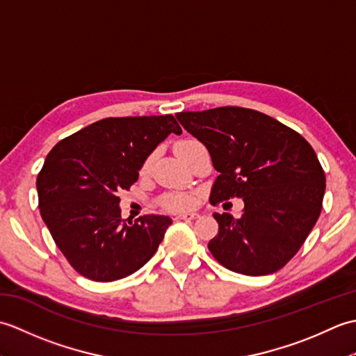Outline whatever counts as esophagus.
I'll return each mask as SVG.
<instances>
[{"label": "esophagus", "instance_id": "34e87169", "mask_svg": "<svg viewBox=\"0 0 356 356\" xmlns=\"http://www.w3.org/2000/svg\"><path fill=\"white\" fill-rule=\"evenodd\" d=\"M179 220H195V218H199L197 213H182V214H177Z\"/></svg>", "mask_w": 356, "mask_h": 356}]
</instances>
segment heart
I'll return each mask as SVG.
<instances>
[{
    "label": "heart",
    "instance_id": "b5f03b06",
    "mask_svg": "<svg viewBox=\"0 0 356 356\" xmlns=\"http://www.w3.org/2000/svg\"><path fill=\"white\" fill-rule=\"evenodd\" d=\"M194 142L195 140H182V142H179L177 145H176V154L180 153V151H184L186 147H190L191 143H194ZM149 162H151V159H148V161L143 163V170L148 168ZM191 202H193V197H191V195H188V194H170V195H166V197L162 200L163 207L168 208V209H182V208L190 207Z\"/></svg>",
    "mask_w": 356,
    "mask_h": 356
}]
</instances>
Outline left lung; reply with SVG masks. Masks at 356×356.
I'll list each match as a JSON object with an SVG mask.
<instances>
[{
	"instance_id": "1",
	"label": "left lung",
	"mask_w": 356,
	"mask_h": 356,
	"mask_svg": "<svg viewBox=\"0 0 356 356\" xmlns=\"http://www.w3.org/2000/svg\"><path fill=\"white\" fill-rule=\"evenodd\" d=\"M205 145L218 176L209 200L245 202L243 214H214L218 234L208 248L243 275L282 269L318 220L326 176L314 148L292 128L260 111L220 107L176 115Z\"/></svg>"
}]
</instances>
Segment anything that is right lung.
Here are the masks:
<instances>
[{
  "label": "right lung",
  "mask_w": 356,
  "mask_h": 356,
  "mask_svg": "<svg viewBox=\"0 0 356 356\" xmlns=\"http://www.w3.org/2000/svg\"><path fill=\"white\" fill-rule=\"evenodd\" d=\"M171 133L182 134L171 115L107 118L58 142L45 157L36 179L41 217L81 275L115 282L157 251L171 218L148 214L127 223L118 194L130 190Z\"/></svg>",
  "instance_id": "1"
}]
</instances>
